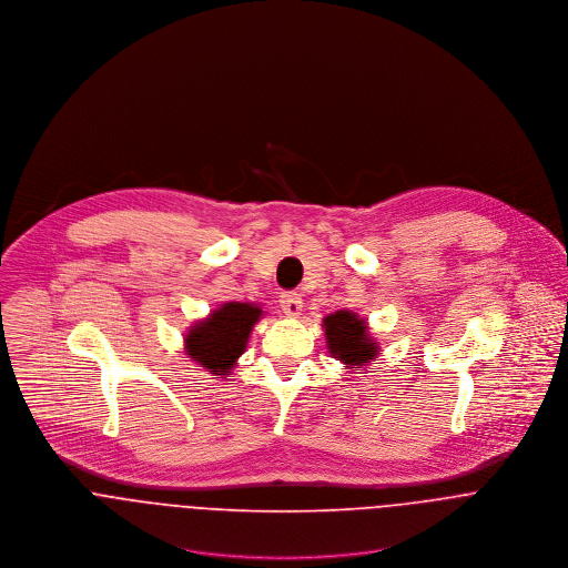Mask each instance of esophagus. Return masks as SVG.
Wrapping results in <instances>:
<instances>
[{
  "label": "esophagus",
  "mask_w": 568,
  "mask_h": 568,
  "mask_svg": "<svg viewBox=\"0 0 568 568\" xmlns=\"http://www.w3.org/2000/svg\"><path fill=\"white\" fill-rule=\"evenodd\" d=\"M280 306H282V311L288 315V317H300L302 315V308H304V304H302V297L297 295V293H284L282 295V300H280Z\"/></svg>",
  "instance_id": "obj_1"
}]
</instances>
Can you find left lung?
I'll return each instance as SVG.
<instances>
[{
  "instance_id": "1",
  "label": "left lung",
  "mask_w": 568,
  "mask_h": 568,
  "mask_svg": "<svg viewBox=\"0 0 568 568\" xmlns=\"http://www.w3.org/2000/svg\"><path fill=\"white\" fill-rule=\"evenodd\" d=\"M322 327L325 347L332 358L341 361L345 369L358 374L381 354V343L369 334V322L352 311H336L325 315Z\"/></svg>"
}]
</instances>
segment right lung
Here are the masks:
<instances>
[{"label":"right lung","mask_w":568,"mask_h":568,"mask_svg":"<svg viewBox=\"0 0 568 568\" xmlns=\"http://www.w3.org/2000/svg\"><path fill=\"white\" fill-rule=\"evenodd\" d=\"M262 317L264 311L253 302L221 304L210 311L207 317L196 320L185 329L183 349L187 358L210 376L227 381L246 349L253 327Z\"/></svg>","instance_id":"right-lung-1"}]
</instances>
